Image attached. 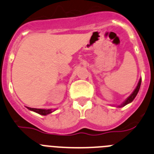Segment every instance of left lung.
Returning <instances> with one entry per match:
<instances>
[{"label": "left lung", "instance_id": "obj_1", "mask_svg": "<svg viewBox=\"0 0 154 154\" xmlns=\"http://www.w3.org/2000/svg\"><path fill=\"white\" fill-rule=\"evenodd\" d=\"M140 85H141V79H140V81H139L138 84H137V88H136V89H135V90L133 91V93H132L131 95H130V96H129V97H128L127 99H126V101H125L124 103H123V104L121 105V106H119V107L125 106L126 105H127L128 103H131V102L133 101V99H135V97H136V96H137V93H138L139 90H140Z\"/></svg>", "mask_w": 154, "mask_h": 154}]
</instances>
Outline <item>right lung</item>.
<instances>
[{
	"instance_id": "1",
	"label": "right lung",
	"mask_w": 154,
	"mask_h": 154,
	"mask_svg": "<svg viewBox=\"0 0 154 154\" xmlns=\"http://www.w3.org/2000/svg\"><path fill=\"white\" fill-rule=\"evenodd\" d=\"M28 109L31 110V111H34V112H37V113L40 114V115L45 116L48 115V114L51 113L52 112V110L51 109H35V108H29L28 107Z\"/></svg>"
}]
</instances>
